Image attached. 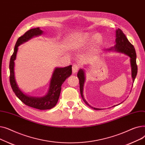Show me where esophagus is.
Listing matches in <instances>:
<instances>
[{"label":"esophagus","instance_id":"obj_1","mask_svg":"<svg viewBox=\"0 0 145 145\" xmlns=\"http://www.w3.org/2000/svg\"><path fill=\"white\" fill-rule=\"evenodd\" d=\"M79 66L77 64H74L72 66V72L73 73H76L78 71V69H79Z\"/></svg>","mask_w":145,"mask_h":145}]
</instances>
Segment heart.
Returning <instances> with one entry per match:
<instances>
[{
    "instance_id": "heart-1",
    "label": "heart",
    "mask_w": 145,
    "mask_h": 145,
    "mask_svg": "<svg viewBox=\"0 0 145 145\" xmlns=\"http://www.w3.org/2000/svg\"><path fill=\"white\" fill-rule=\"evenodd\" d=\"M95 43L96 44H99L102 42V37L99 35H96L93 36ZM92 39V36L88 33H79L74 37L73 39L72 46L74 48H78L82 46L84 44L89 42Z\"/></svg>"
}]
</instances>
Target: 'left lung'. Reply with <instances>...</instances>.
<instances>
[{
  "instance_id": "left-lung-1",
  "label": "left lung",
  "mask_w": 145,
  "mask_h": 145,
  "mask_svg": "<svg viewBox=\"0 0 145 145\" xmlns=\"http://www.w3.org/2000/svg\"><path fill=\"white\" fill-rule=\"evenodd\" d=\"M106 50H112L115 51L119 53H123V54L130 57V62L131 66V71H132V78L133 80V83L135 81L136 76L138 73V66L136 65V53L135 49L133 46L129 42L125 35L123 33V32L120 29H118L116 30V40H115V44L113 47H112L110 49H107ZM78 77L79 79V85H80V95L82 97L83 101L89 107L92 108L95 110H101L103 109H99L93 108L86 101L84 96H83V87H84V83L86 79L85 72L83 69H79L78 73ZM119 103V105H120ZM118 105H116L117 106ZM116 105L113 106H115Z\"/></svg>"
}]
</instances>
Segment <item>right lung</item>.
<instances>
[{"label": "right lung", "instance_id": "add662e5", "mask_svg": "<svg viewBox=\"0 0 145 145\" xmlns=\"http://www.w3.org/2000/svg\"><path fill=\"white\" fill-rule=\"evenodd\" d=\"M43 31L36 27L30 29L24 35L19 37L15 44L14 52L11 56L9 63L10 83L12 90L19 99L26 105L39 110L50 109L56 105L61 91V86L72 74V65L65 67H56L51 77L50 86L47 93L42 97L30 96L25 94L19 88L14 76V60H16L18 47L20 44L35 36L42 35Z\"/></svg>", "mask_w": 145, "mask_h": 145}]
</instances>
